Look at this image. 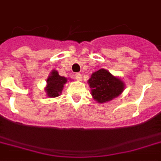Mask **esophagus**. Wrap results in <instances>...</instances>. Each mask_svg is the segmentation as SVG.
<instances>
[{
    "label": "esophagus",
    "mask_w": 161,
    "mask_h": 161,
    "mask_svg": "<svg viewBox=\"0 0 161 161\" xmlns=\"http://www.w3.org/2000/svg\"><path fill=\"white\" fill-rule=\"evenodd\" d=\"M75 78H76L77 81H81L82 80V75H81L80 73H77V74H75Z\"/></svg>",
    "instance_id": "34e87169"
}]
</instances>
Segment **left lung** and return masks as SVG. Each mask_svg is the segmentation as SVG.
<instances>
[{
	"label": "left lung",
	"mask_w": 161,
	"mask_h": 161,
	"mask_svg": "<svg viewBox=\"0 0 161 161\" xmlns=\"http://www.w3.org/2000/svg\"><path fill=\"white\" fill-rule=\"evenodd\" d=\"M88 84L91 89L93 98L99 103L110 102L118 97L125 86L119 77H114L105 69L93 72Z\"/></svg>",
	"instance_id": "1"
}]
</instances>
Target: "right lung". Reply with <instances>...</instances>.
I'll list each match as a JSON object with an SVG mask.
<instances>
[{
	"label": "right lung",
	"instance_id": "add662e5",
	"mask_svg": "<svg viewBox=\"0 0 161 161\" xmlns=\"http://www.w3.org/2000/svg\"><path fill=\"white\" fill-rule=\"evenodd\" d=\"M66 82V77L59 76L58 71L53 70L47 78V86L45 87L47 96L51 98L59 96L62 92L64 84H65Z\"/></svg>",
	"mask_w": 161,
	"mask_h": 161
}]
</instances>
